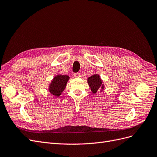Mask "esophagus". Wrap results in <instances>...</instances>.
I'll list each match as a JSON object with an SVG mask.
<instances>
[{
	"label": "esophagus",
	"mask_w": 157,
	"mask_h": 157,
	"mask_svg": "<svg viewBox=\"0 0 157 157\" xmlns=\"http://www.w3.org/2000/svg\"><path fill=\"white\" fill-rule=\"evenodd\" d=\"M73 76L75 78H80V77H81V75H80L79 73H76L73 74Z\"/></svg>",
	"instance_id": "34e87169"
}]
</instances>
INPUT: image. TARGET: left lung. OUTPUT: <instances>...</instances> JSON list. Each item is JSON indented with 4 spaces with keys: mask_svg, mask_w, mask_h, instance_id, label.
I'll return each mask as SVG.
<instances>
[{
    "mask_svg": "<svg viewBox=\"0 0 157 157\" xmlns=\"http://www.w3.org/2000/svg\"><path fill=\"white\" fill-rule=\"evenodd\" d=\"M87 82L92 92L96 94L98 92H102L105 89V84L100 76L98 74H94L87 78Z\"/></svg>",
    "mask_w": 157,
    "mask_h": 157,
    "instance_id": "8db88e82",
    "label": "left lung"
}]
</instances>
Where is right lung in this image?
Masks as SVG:
<instances>
[{"label":"right lung","mask_w":157,"mask_h":157,"mask_svg":"<svg viewBox=\"0 0 157 157\" xmlns=\"http://www.w3.org/2000/svg\"><path fill=\"white\" fill-rule=\"evenodd\" d=\"M70 79L68 75H56L48 86V91L54 96L59 97L64 91L66 85Z\"/></svg>","instance_id":"obj_1"}]
</instances>
